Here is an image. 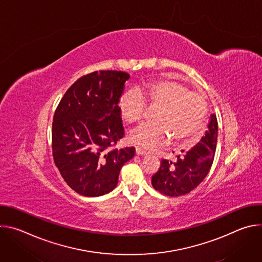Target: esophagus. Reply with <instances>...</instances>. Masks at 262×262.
<instances>
[{"label": "esophagus", "instance_id": "34e87169", "mask_svg": "<svg viewBox=\"0 0 262 262\" xmlns=\"http://www.w3.org/2000/svg\"><path fill=\"white\" fill-rule=\"evenodd\" d=\"M136 154L138 156H145V155H147V152L145 150H143V149L140 148V147H136Z\"/></svg>", "mask_w": 262, "mask_h": 262}]
</instances>
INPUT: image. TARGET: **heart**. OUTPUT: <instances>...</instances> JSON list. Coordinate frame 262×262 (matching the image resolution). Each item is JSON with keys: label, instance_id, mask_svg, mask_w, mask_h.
Returning a JSON list of instances; mask_svg holds the SVG:
<instances>
[{"label": "heart", "instance_id": "obj_1", "mask_svg": "<svg viewBox=\"0 0 262 262\" xmlns=\"http://www.w3.org/2000/svg\"><path fill=\"white\" fill-rule=\"evenodd\" d=\"M146 102L155 112V123L143 124L129 135V141L145 149H156L172 139L173 145L193 142L201 134L207 103L203 95L189 90L175 80H157L145 88L128 91L119 100L123 120L128 124L140 123L145 116Z\"/></svg>", "mask_w": 262, "mask_h": 262}]
</instances>
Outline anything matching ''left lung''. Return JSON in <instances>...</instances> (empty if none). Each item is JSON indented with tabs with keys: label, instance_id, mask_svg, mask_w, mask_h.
Here are the masks:
<instances>
[{
	"label": "left lung",
	"instance_id": "left-lung-1",
	"mask_svg": "<svg viewBox=\"0 0 262 262\" xmlns=\"http://www.w3.org/2000/svg\"><path fill=\"white\" fill-rule=\"evenodd\" d=\"M217 140V120L214 114L210 117L208 129L201 141L189 151L182 150L175 162L162 160L160 169L152 175L154 188L170 197L190 193L201 183L213 163Z\"/></svg>",
	"mask_w": 262,
	"mask_h": 262
}]
</instances>
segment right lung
Listing matches in <instances>:
<instances>
[{
    "label": "right lung",
    "instance_id": "1",
    "mask_svg": "<svg viewBox=\"0 0 262 262\" xmlns=\"http://www.w3.org/2000/svg\"><path fill=\"white\" fill-rule=\"evenodd\" d=\"M129 74L93 71L65 92L53 118L54 162L63 179L80 195L97 197L113 191L135 147L117 149L124 137L119 100Z\"/></svg>",
    "mask_w": 262,
    "mask_h": 262
}]
</instances>
